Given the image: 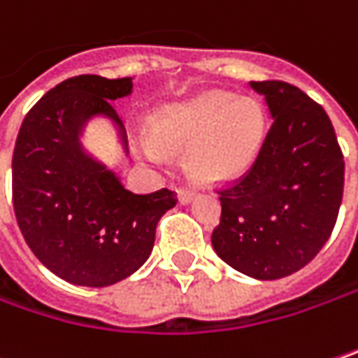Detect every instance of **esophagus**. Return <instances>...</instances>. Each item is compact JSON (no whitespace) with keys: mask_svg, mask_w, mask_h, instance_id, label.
I'll return each instance as SVG.
<instances>
[{"mask_svg":"<svg viewBox=\"0 0 358 358\" xmlns=\"http://www.w3.org/2000/svg\"><path fill=\"white\" fill-rule=\"evenodd\" d=\"M192 196H194V190H192V188H188V186H182V188L178 190L180 203H190V201H192Z\"/></svg>","mask_w":358,"mask_h":358,"instance_id":"obj_1","label":"esophagus"}]
</instances>
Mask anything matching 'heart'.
Listing matches in <instances>:
<instances>
[{"label":"heart","mask_w":358,"mask_h":358,"mask_svg":"<svg viewBox=\"0 0 358 358\" xmlns=\"http://www.w3.org/2000/svg\"><path fill=\"white\" fill-rule=\"evenodd\" d=\"M147 131L154 143L143 145L149 159L159 155L157 149L178 151L188 145V174L205 184H225L254 166L264 143L266 118L254 100L209 92L159 108L149 116Z\"/></svg>","instance_id":"heart-1"}]
</instances>
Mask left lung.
<instances>
[{"instance_id":"8db88e82","label":"left lung","mask_w":358,"mask_h":358,"mask_svg":"<svg viewBox=\"0 0 358 358\" xmlns=\"http://www.w3.org/2000/svg\"><path fill=\"white\" fill-rule=\"evenodd\" d=\"M273 124L254 166L219 188L211 242L221 260L273 280L303 268L328 242L342 203L344 155L326 110L299 87L250 82Z\"/></svg>"}]
</instances>
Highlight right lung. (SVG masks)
Here are the masks:
<instances>
[{
	"instance_id": "right-lung-1",
	"label": "right lung",
	"mask_w": 358,
	"mask_h": 358,
	"mask_svg": "<svg viewBox=\"0 0 358 358\" xmlns=\"http://www.w3.org/2000/svg\"><path fill=\"white\" fill-rule=\"evenodd\" d=\"M131 78L76 76L49 90L26 114L12 159L20 231L50 273L82 287H108L143 266L162 215L178 199L170 188L127 190L78 145L82 124L129 96Z\"/></svg>"
}]
</instances>
